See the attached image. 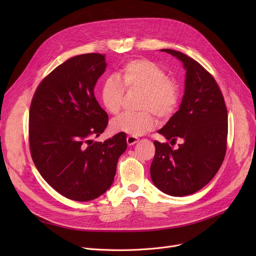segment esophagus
Wrapping results in <instances>:
<instances>
[{
	"label": "esophagus",
	"mask_w": 256,
	"mask_h": 256,
	"mask_svg": "<svg viewBox=\"0 0 256 256\" xmlns=\"http://www.w3.org/2000/svg\"><path fill=\"white\" fill-rule=\"evenodd\" d=\"M139 141V138L136 136H128L126 137V142L128 145H134L136 144Z\"/></svg>",
	"instance_id": "esophagus-1"
}]
</instances>
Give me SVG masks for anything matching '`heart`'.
Returning a JSON list of instances; mask_svg holds the SVG:
<instances>
[{
	"label": "heart",
	"mask_w": 256,
	"mask_h": 256,
	"mask_svg": "<svg viewBox=\"0 0 256 256\" xmlns=\"http://www.w3.org/2000/svg\"><path fill=\"white\" fill-rule=\"evenodd\" d=\"M117 78L102 80L100 100L108 113L116 114L121 108L126 90H139L140 112H126L111 121V130L130 136H142L152 130L158 120L168 118L176 111L180 100L176 84L169 78L162 67L147 59H134L126 62L117 72Z\"/></svg>",
	"instance_id": "1"
}]
</instances>
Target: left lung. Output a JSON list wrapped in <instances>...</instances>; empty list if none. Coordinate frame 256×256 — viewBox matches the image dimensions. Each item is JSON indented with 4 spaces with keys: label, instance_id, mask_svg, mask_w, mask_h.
I'll return each instance as SVG.
<instances>
[{
    "label": "left lung",
    "instance_id": "left-lung-1",
    "mask_svg": "<svg viewBox=\"0 0 256 256\" xmlns=\"http://www.w3.org/2000/svg\"><path fill=\"white\" fill-rule=\"evenodd\" d=\"M182 61L186 70L184 93L178 111L158 132L178 150L154 141L152 180L170 196L193 194L208 184L220 169L226 152L227 109L212 76L197 61L169 48L160 50Z\"/></svg>",
    "mask_w": 256,
    "mask_h": 256
}]
</instances>
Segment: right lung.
<instances>
[{
	"mask_svg": "<svg viewBox=\"0 0 256 256\" xmlns=\"http://www.w3.org/2000/svg\"><path fill=\"white\" fill-rule=\"evenodd\" d=\"M106 55L83 54L56 67L37 87L29 114L33 162L58 193L89 201L112 186L126 136L119 132L94 142L108 126V114L94 96L104 72Z\"/></svg>",
	"mask_w": 256,
	"mask_h": 256,
	"instance_id": "add662e5",
	"label": "right lung"
}]
</instances>
